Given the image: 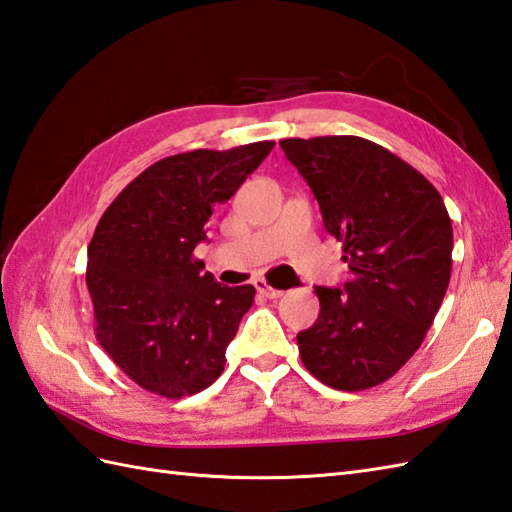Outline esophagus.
I'll list each match as a JSON object with an SVG mask.
<instances>
[{
	"instance_id": "1",
	"label": "esophagus",
	"mask_w": 512,
	"mask_h": 512,
	"mask_svg": "<svg viewBox=\"0 0 512 512\" xmlns=\"http://www.w3.org/2000/svg\"><path fill=\"white\" fill-rule=\"evenodd\" d=\"M255 288H257L259 295L266 297V299H279V297H284V290L270 288L264 279H255Z\"/></svg>"
}]
</instances>
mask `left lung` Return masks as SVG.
I'll use <instances>...</instances> for the list:
<instances>
[{
	"label": "left lung",
	"instance_id": "left-lung-1",
	"mask_svg": "<svg viewBox=\"0 0 512 512\" xmlns=\"http://www.w3.org/2000/svg\"><path fill=\"white\" fill-rule=\"evenodd\" d=\"M279 145L310 184L350 268L343 288H314L321 312L297 334L301 361L332 389L385 383L416 354L449 288L447 206L420 171L372 140L319 136Z\"/></svg>",
	"mask_w": 512,
	"mask_h": 512
}]
</instances>
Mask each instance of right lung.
<instances>
[{
  "mask_svg": "<svg viewBox=\"0 0 512 512\" xmlns=\"http://www.w3.org/2000/svg\"><path fill=\"white\" fill-rule=\"evenodd\" d=\"M273 140L162 158L116 195L88 246L96 339L151 394L193 396L224 372L255 288L217 284L193 250L213 206L242 187Z\"/></svg>",
  "mask_w": 512,
  "mask_h": 512,
  "instance_id": "right-lung-1",
  "label": "right lung"
}]
</instances>
